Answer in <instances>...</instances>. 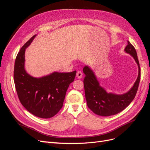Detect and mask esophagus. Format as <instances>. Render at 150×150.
<instances>
[{
  "label": "esophagus",
  "mask_w": 150,
  "mask_h": 150,
  "mask_svg": "<svg viewBox=\"0 0 150 150\" xmlns=\"http://www.w3.org/2000/svg\"><path fill=\"white\" fill-rule=\"evenodd\" d=\"M82 76H83V74L82 72L81 71H78L76 73V77L78 78V79H81L82 78Z\"/></svg>",
  "instance_id": "34e87169"
}]
</instances>
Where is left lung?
Here are the masks:
<instances>
[{
    "label": "left lung",
    "instance_id": "1",
    "mask_svg": "<svg viewBox=\"0 0 150 150\" xmlns=\"http://www.w3.org/2000/svg\"><path fill=\"white\" fill-rule=\"evenodd\" d=\"M125 51L132 56L138 66V76L133 87L128 92L116 94L108 93L100 86L93 71L88 66L83 68L85 74L84 87L85 97L88 108L99 116H110L124 110L132 101L137 93L140 81L141 70L138 56L135 48L129 41Z\"/></svg>",
    "mask_w": 150,
    "mask_h": 150
}]
</instances>
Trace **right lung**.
Returning <instances> with one entry per match:
<instances>
[{"instance_id":"obj_1","label":"right lung","mask_w":150,"mask_h":150,"mask_svg":"<svg viewBox=\"0 0 150 150\" xmlns=\"http://www.w3.org/2000/svg\"><path fill=\"white\" fill-rule=\"evenodd\" d=\"M37 35L33 36L21 49L16 59L13 80L21 104L27 110L40 118H50L62 108L69 84L76 71L53 72L34 78L25 69V51Z\"/></svg>"}]
</instances>
